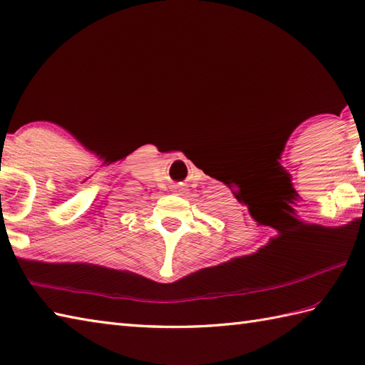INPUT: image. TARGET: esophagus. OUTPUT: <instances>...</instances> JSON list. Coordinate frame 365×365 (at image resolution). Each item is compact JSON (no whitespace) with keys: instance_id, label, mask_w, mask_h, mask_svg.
<instances>
[{"instance_id":"34e87169","label":"esophagus","mask_w":365,"mask_h":365,"mask_svg":"<svg viewBox=\"0 0 365 365\" xmlns=\"http://www.w3.org/2000/svg\"><path fill=\"white\" fill-rule=\"evenodd\" d=\"M174 190H175L177 195H180V192L185 191V185L183 183H177V185H174Z\"/></svg>"}]
</instances>
